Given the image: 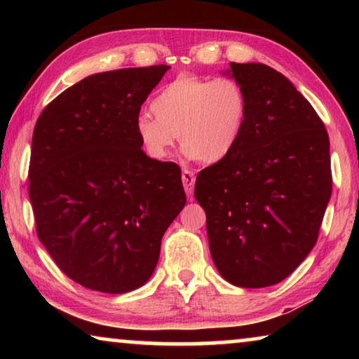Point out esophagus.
<instances>
[{"mask_svg": "<svg viewBox=\"0 0 359 359\" xmlns=\"http://www.w3.org/2000/svg\"><path fill=\"white\" fill-rule=\"evenodd\" d=\"M194 180H196V177H194V172L190 171V169H184V171H182V182H184V188L188 196L193 194Z\"/></svg>", "mask_w": 359, "mask_h": 359, "instance_id": "1", "label": "esophagus"}]
</instances>
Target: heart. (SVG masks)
<instances>
[{"mask_svg": "<svg viewBox=\"0 0 359 359\" xmlns=\"http://www.w3.org/2000/svg\"><path fill=\"white\" fill-rule=\"evenodd\" d=\"M150 109L155 117L141 114L135 123L145 154L165 160L177 136L188 156L214 165L238 145L248 115V96L234 79L182 76L151 100Z\"/></svg>", "mask_w": 359, "mask_h": 359, "instance_id": "b5f03b06", "label": "heart"}]
</instances>
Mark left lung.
I'll use <instances>...</instances> for the list:
<instances>
[{
  "label": "left lung",
  "instance_id": "obj_1",
  "mask_svg": "<svg viewBox=\"0 0 359 359\" xmlns=\"http://www.w3.org/2000/svg\"><path fill=\"white\" fill-rule=\"evenodd\" d=\"M248 96L234 150L196 177L212 259L242 288L282 282L313 245L332 190L323 121L287 77L261 63H229ZM228 71V72H229Z\"/></svg>",
  "mask_w": 359,
  "mask_h": 359
}]
</instances>
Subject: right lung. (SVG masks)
<instances>
[{
	"label": "right lung",
	"mask_w": 359,
	"mask_h": 359,
	"mask_svg": "<svg viewBox=\"0 0 359 359\" xmlns=\"http://www.w3.org/2000/svg\"><path fill=\"white\" fill-rule=\"evenodd\" d=\"M168 65L82 79L41 112L29 158L36 233L71 280L102 293L154 274L187 203L180 168L149 158L135 123Z\"/></svg>",
	"instance_id": "right-lung-1"
}]
</instances>
